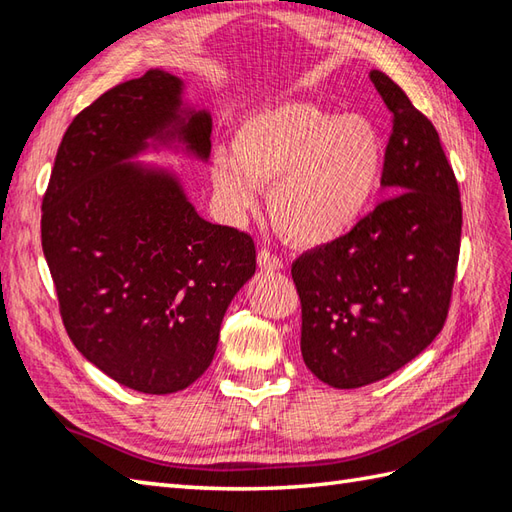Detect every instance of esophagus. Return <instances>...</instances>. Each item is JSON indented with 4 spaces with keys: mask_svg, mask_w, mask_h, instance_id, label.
I'll list each match as a JSON object with an SVG mask.
<instances>
[{
    "mask_svg": "<svg viewBox=\"0 0 512 512\" xmlns=\"http://www.w3.org/2000/svg\"><path fill=\"white\" fill-rule=\"evenodd\" d=\"M257 266L262 270H281L284 268V259H279L275 253H270V250L262 248L257 255Z\"/></svg>",
    "mask_w": 512,
    "mask_h": 512,
    "instance_id": "obj_1",
    "label": "esophagus"
}]
</instances>
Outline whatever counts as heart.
Listing matches in <instances>:
<instances>
[{"label":"heart","mask_w":512,"mask_h":512,"mask_svg":"<svg viewBox=\"0 0 512 512\" xmlns=\"http://www.w3.org/2000/svg\"><path fill=\"white\" fill-rule=\"evenodd\" d=\"M385 167V140L363 114H336L306 101L259 107L235 129V151L211 160L215 200L231 222L268 211L297 246H323L363 220Z\"/></svg>","instance_id":"b5f03b06"}]
</instances>
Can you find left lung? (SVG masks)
Here are the masks:
<instances>
[{"instance_id": "8db88e82", "label": "left lung", "mask_w": 512, "mask_h": 512, "mask_svg": "<svg viewBox=\"0 0 512 512\" xmlns=\"http://www.w3.org/2000/svg\"><path fill=\"white\" fill-rule=\"evenodd\" d=\"M369 79L391 112L380 178L391 198L292 264L303 363L336 389L376 383L436 339L460 255V189L436 127L387 74Z\"/></svg>"}]
</instances>
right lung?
Segmentation results:
<instances>
[{
  "mask_svg": "<svg viewBox=\"0 0 512 512\" xmlns=\"http://www.w3.org/2000/svg\"><path fill=\"white\" fill-rule=\"evenodd\" d=\"M165 70L116 85L74 118L41 204V246L74 347L116 383L173 394L211 365L255 244L206 222L147 151L211 156V114Z\"/></svg>",
  "mask_w": 512,
  "mask_h": 512,
  "instance_id": "add662e5",
  "label": "right lung"
}]
</instances>
